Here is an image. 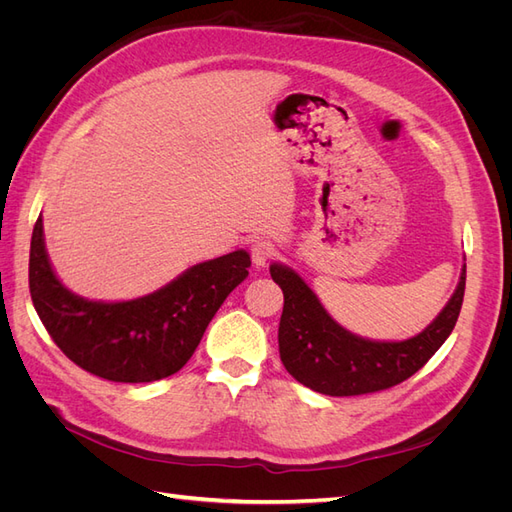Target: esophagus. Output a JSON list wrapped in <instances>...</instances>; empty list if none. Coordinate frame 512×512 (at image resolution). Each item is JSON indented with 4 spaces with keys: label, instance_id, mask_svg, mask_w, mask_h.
I'll return each mask as SVG.
<instances>
[{
    "label": "esophagus",
    "instance_id": "1",
    "mask_svg": "<svg viewBox=\"0 0 512 512\" xmlns=\"http://www.w3.org/2000/svg\"><path fill=\"white\" fill-rule=\"evenodd\" d=\"M273 256H275V245L271 241L260 239L252 245V262L256 267H265Z\"/></svg>",
    "mask_w": 512,
    "mask_h": 512
}]
</instances>
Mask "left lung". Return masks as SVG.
I'll use <instances>...</instances> for the list:
<instances>
[{"instance_id": "obj_1", "label": "left lung", "mask_w": 512, "mask_h": 512, "mask_svg": "<svg viewBox=\"0 0 512 512\" xmlns=\"http://www.w3.org/2000/svg\"><path fill=\"white\" fill-rule=\"evenodd\" d=\"M269 271L284 292L277 333L282 363L294 380L331 397L384 391L416 374L455 329L466 290L463 269L453 297L423 333L404 342H371L339 327L292 269L275 262Z\"/></svg>"}]
</instances>
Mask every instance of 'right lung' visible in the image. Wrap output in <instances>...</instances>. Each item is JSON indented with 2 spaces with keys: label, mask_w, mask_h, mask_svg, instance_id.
Wrapping results in <instances>:
<instances>
[{
  "label": "right lung",
  "mask_w": 512,
  "mask_h": 512,
  "mask_svg": "<svg viewBox=\"0 0 512 512\" xmlns=\"http://www.w3.org/2000/svg\"><path fill=\"white\" fill-rule=\"evenodd\" d=\"M250 265V254L237 250L190 267L147 297L87 301L57 280L38 218L29 250V292L44 329L72 363L111 382H153L190 361Z\"/></svg>",
  "instance_id": "right-lung-1"
}]
</instances>
